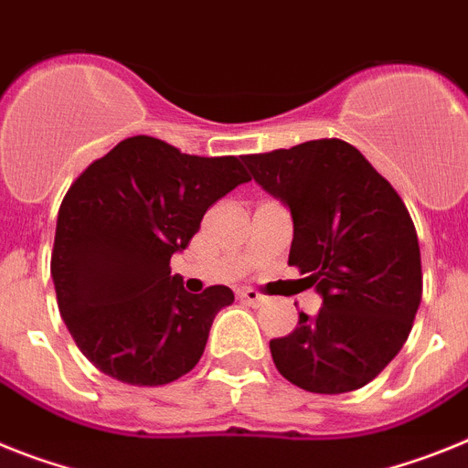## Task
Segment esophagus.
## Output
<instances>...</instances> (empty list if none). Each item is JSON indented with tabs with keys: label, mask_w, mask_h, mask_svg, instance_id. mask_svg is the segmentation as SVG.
Returning <instances> with one entry per match:
<instances>
[{
	"label": "esophagus",
	"mask_w": 468,
	"mask_h": 468,
	"mask_svg": "<svg viewBox=\"0 0 468 468\" xmlns=\"http://www.w3.org/2000/svg\"><path fill=\"white\" fill-rule=\"evenodd\" d=\"M239 298H241L243 303H249V305H253V307H261L262 303H265V298H262V295L258 293V291H255V289H243L241 293H239Z\"/></svg>",
	"instance_id": "1"
}]
</instances>
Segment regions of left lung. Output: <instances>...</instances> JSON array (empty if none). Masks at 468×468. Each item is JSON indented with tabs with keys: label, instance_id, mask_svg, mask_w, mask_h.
Returning <instances> with one entry per match:
<instances>
[{
	"label": "left lung",
	"instance_id": "1",
	"mask_svg": "<svg viewBox=\"0 0 468 468\" xmlns=\"http://www.w3.org/2000/svg\"><path fill=\"white\" fill-rule=\"evenodd\" d=\"M258 185L289 206V265L322 295L289 336L272 338L279 374L310 393H350L405 346L421 303V253L405 203L343 139L243 155Z\"/></svg>",
	"mask_w": 468,
	"mask_h": 468
}]
</instances>
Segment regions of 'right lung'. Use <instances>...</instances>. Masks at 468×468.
I'll use <instances>...</instances> for the list:
<instances>
[{
    "instance_id": "1",
    "label": "right lung",
    "mask_w": 468,
    "mask_h": 468,
    "mask_svg": "<svg viewBox=\"0 0 468 468\" xmlns=\"http://www.w3.org/2000/svg\"><path fill=\"white\" fill-rule=\"evenodd\" d=\"M249 179L237 155H189L139 134L70 185L51 277L70 336L99 371L163 386L198 365L215 314L234 293H189L170 274V258L189 246L207 207Z\"/></svg>"
}]
</instances>
